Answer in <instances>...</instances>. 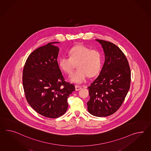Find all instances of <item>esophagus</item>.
Instances as JSON below:
<instances>
[{"instance_id": "34e87169", "label": "esophagus", "mask_w": 151, "mask_h": 151, "mask_svg": "<svg viewBox=\"0 0 151 151\" xmlns=\"http://www.w3.org/2000/svg\"><path fill=\"white\" fill-rule=\"evenodd\" d=\"M75 89L76 91H78L81 89V86H80L79 85H75Z\"/></svg>"}]
</instances>
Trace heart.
I'll list each match as a JSON object with an SVG mask.
<instances>
[{
    "instance_id": "obj_1",
    "label": "heart",
    "mask_w": 151,
    "mask_h": 151,
    "mask_svg": "<svg viewBox=\"0 0 151 151\" xmlns=\"http://www.w3.org/2000/svg\"><path fill=\"white\" fill-rule=\"evenodd\" d=\"M68 54L70 57L62 56L59 58L58 65L65 73L70 74L77 64L78 70L70 77V81L74 83L81 84L85 81L88 76L92 77L100 71L103 57L99 50L79 44L72 47Z\"/></svg>"
}]
</instances>
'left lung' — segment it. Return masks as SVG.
I'll return each instance as SVG.
<instances>
[{
    "label": "left lung",
    "instance_id": "left-lung-1",
    "mask_svg": "<svg viewBox=\"0 0 151 151\" xmlns=\"http://www.w3.org/2000/svg\"><path fill=\"white\" fill-rule=\"evenodd\" d=\"M104 49L105 61L100 73L88 88V110L93 116H107L120 108L130 89L131 72L127 58L113 43L96 39Z\"/></svg>",
    "mask_w": 151,
    "mask_h": 151
}]
</instances>
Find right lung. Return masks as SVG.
Returning <instances> with one entry per match:
<instances>
[{"label":"right lung","instance_id":"1","mask_svg":"<svg viewBox=\"0 0 151 151\" xmlns=\"http://www.w3.org/2000/svg\"><path fill=\"white\" fill-rule=\"evenodd\" d=\"M52 42L33 51L24 66L22 83L28 103L43 116L56 118L68 108L67 99L75 90L59 68V48Z\"/></svg>","mask_w":151,"mask_h":151}]
</instances>
